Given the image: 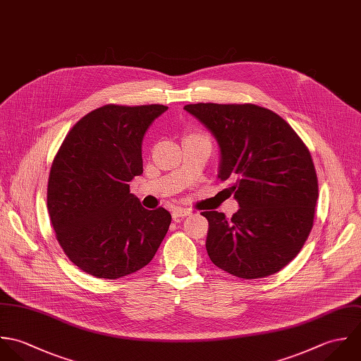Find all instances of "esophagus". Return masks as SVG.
<instances>
[{"instance_id":"obj_1","label":"esophagus","mask_w":361,"mask_h":361,"mask_svg":"<svg viewBox=\"0 0 361 361\" xmlns=\"http://www.w3.org/2000/svg\"><path fill=\"white\" fill-rule=\"evenodd\" d=\"M191 214V209H187V208H181V207H176L173 211H171V215L174 219H178V217L188 216Z\"/></svg>"}]
</instances>
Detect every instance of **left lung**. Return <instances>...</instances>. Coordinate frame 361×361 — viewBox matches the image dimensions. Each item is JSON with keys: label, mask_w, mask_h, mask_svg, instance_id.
<instances>
[{"label": "left lung", "mask_w": 361, "mask_h": 361, "mask_svg": "<svg viewBox=\"0 0 361 361\" xmlns=\"http://www.w3.org/2000/svg\"><path fill=\"white\" fill-rule=\"evenodd\" d=\"M215 137L219 174L240 209L209 221L207 251L217 268L243 279L279 272L302 248L314 221L318 180L307 146L276 113L255 104H187Z\"/></svg>", "instance_id": "8db88e82"}]
</instances>
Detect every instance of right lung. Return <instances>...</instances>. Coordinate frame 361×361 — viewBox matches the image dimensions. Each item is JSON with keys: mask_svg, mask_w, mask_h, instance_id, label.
<instances>
[{"mask_svg": "<svg viewBox=\"0 0 361 361\" xmlns=\"http://www.w3.org/2000/svg\"><path fill=\"white\" fill-rule=\"evenodd\" d=\"M163 104H107L82 117L54 157L47 209L57 240L83 272L118 279L146 267L171 215L145 209L130 192L144 173L142 141Z\"/></svg>", "mask_w": 361, "mask_h": 361, "instance_id": "right-lung-1", "label": "right lung"}]
</instances>
